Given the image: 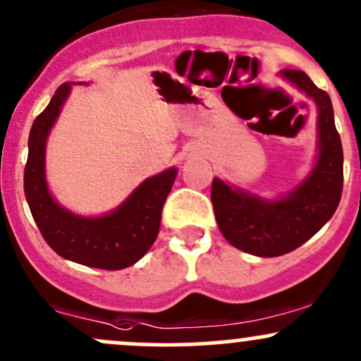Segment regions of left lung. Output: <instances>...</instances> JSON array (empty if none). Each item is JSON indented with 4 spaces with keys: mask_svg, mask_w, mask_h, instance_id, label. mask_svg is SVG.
<instances>
[{
    "mask_svg": "<svg viewBox=\"0 0 361 361\" xmlns=\"http://www.w3.org/2000/svg\"><path fill=\"white\" fill-rule=\"evenodd\" d=\"M289 84L317 104V158L308 176L279 197H262L219 177L212 203L224 238L238 250L272 258L289 253L317 234L334 215L343 192V146L332 102L301 71H281Z\"/></svg>",
    "mask_w": 361,
    "mask_h": 361,
    "instance_id": "8db88e82",
    "label": "left lung"
}]
</instances>
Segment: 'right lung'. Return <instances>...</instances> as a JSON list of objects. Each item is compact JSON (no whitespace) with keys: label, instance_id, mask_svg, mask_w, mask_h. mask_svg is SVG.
I'll use <instances>...</instances> for the list:
<instances>
[{"label":"right lung","instance_id":"add662e5","mask_svg":"<svg viewBox=\"0 0 361 361\" xmlns=\"http://www.w3.org/2000/svg\"><path fill=\"white\" fill-rule=\"evenodd\" d=\"M72 84H61L32 123L24 172L27 203L44 241L61 258L103 270L127 269L145 257L157 239L177 166L142 180L117 208L99 216L77 215L61 207L46 180V142L71 96Z\"/></svg>","mask_w":361,"mask_h":361}]
</instances>
